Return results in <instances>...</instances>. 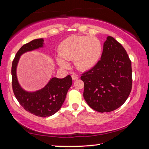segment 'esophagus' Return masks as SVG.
I'll return each mask as SVG.
<instances>
[{
	"mask_svg": "<svg viewBox=\"0 0 149 149\" xmlns=\"http://www.w3.org/2000/svg\"><path fill=\"white\" fill-rule=\"evenodd\" d=\"M72 79L74 80V81H75V80H77L78 78V76L77 75H75V74H73V75H72Z\"/></svg>",
	"mask_w": 149,
	"mask_h": 149,
	"instance_id": "1",
	"label": "esophagus"
}]
</instances>
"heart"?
Wrapping results in <instances>:
<instances>
[{"mask_svg": "<svg viewBox=\"0 0 149 149\" xmlns=\"http://www.w3.org/2000/svg\"><path fill=\"white\" fill-rule=\"evenodd\" d=\"M58 52L65 60H74L77 70L87 71L99 61L102 53V45L96 37L73 35L60 43ZM63 59L58 58V63L61 67L66 68L67 62Z\"/></svg>", "mask_w": 149, "mask_h": 149, "instance_id": "heart-1", "label": "heart"}]
</instances>
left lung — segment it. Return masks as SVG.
Returning <instances> with one entry per match:
<instances>
[{
  "label": "left lung",
  "instance_id": "obj_1",
  "mask_svg": "<svg viewBox=\"0 0 149 149\" xmlns=\"http://www.w3.org/2000/svg\"><path fill=\"white\" fill-rule=\"evenodd\" d=\"M84 83V97L97 112H109L121 107L132 88V62L119 42L108 36L101 58L81 76Z\"/></svg>",
  "mask_w": 149,
  "mask_h": 149
}]
</instances>
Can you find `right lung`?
Instances as JSON below:
<instances>
[{
	"instance_id": "1",
	"label": "right lung",
	"mask_w": 149,
	"mask_h": 149,
	"mask_svg": "<svg viewBox=\"0 0 149 149\" xmlns=\"http://www.w3.org/2000/svg\"><path fill=\"white\" fill-rule=\"evenodd\" d=\"M43 41V39H35L20 48L12 62L11 72L12 89L19 104L31 114L45 118L53 115L61 108L72 84V79L70 75L63 79L53 77L44 88L34 93L25 91L19 86L16 77L19 56L24 52L42 47Z\"/></svg>"
}]
</instances>
